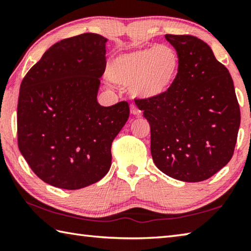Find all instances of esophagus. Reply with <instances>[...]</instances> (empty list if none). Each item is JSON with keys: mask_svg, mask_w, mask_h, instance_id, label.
Returning a JSON list of instances; mask_svg holds the SVG:
<instances>
[{"mask_svg": "<svg viewBox=\"0 0 251 251\" xmlns=\"http://www.w3.org/2000/svg\"><path fill=\"white\" fill-rule=\"evenodd\" d=\"M130 113L133 114V115H139V114H141V110H139L137 107H136V106L131 105L130 106Z\"/></svg>", "mask_w": 251, "mask_h": 251, "instance_id": "1", "label": "esophagus"}]
</instances>
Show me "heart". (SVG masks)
<instances>
[{
    "instance_id": "1",
    "label": "heart",
    "mask_w": 251,
    "mask_h": 251,
    "mask_svg": "<svg viewBox=\"0 0 251 251\" xmlns=\"http://www.w3.org/2000/svg\"><path fill=\"white\" fill-rule=\"evenodd\" d=\"M179 66L175 49L160 44L114 57L107 67V76L114 83L130 86L134 97L157 100L171 91Z\"/></svg>"
}]
</instances>
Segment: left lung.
Listing matches in <instances>:
<instances>
[{
  "instance_id": "left-lung-1",
  "label": "left lung",
  "mask_w": 251,
  "mask_h": 251,
  "mask_svg": "<svg viewBox=\"0 0 251 251\" xmlns=\"http://www.w3.org/2000/svg\"><path fill=\"white\" fill-rule=\"evenodd\" d=\"M179 56V73L166 95L135 100L151 125V151L167 176L206 180L235 151L240 109L226 66L209 45L192 35L166 34Z\"/></svg>"
}]
</instances>
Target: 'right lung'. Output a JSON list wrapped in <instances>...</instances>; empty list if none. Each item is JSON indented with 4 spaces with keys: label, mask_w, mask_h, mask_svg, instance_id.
Returning a JSON list of instances; mask_svg holds the SVG:
<instances>
[{
    "label": "right lung",
    "mask_w": 251,
    "mask_h": 251,
    "mask_svg": "<svg viewBox=\"0 0 251 251\" xmlns=\"http://www.w3.org/2000/svg\"><path fill=\"white\" fill-rule=\"evenodd\" d=\"M106 42L84 33L55 43L25 75L18 103V144L46 184L80 189L100 180L110 147L128 120L127 101H97L106 67Z\"/></svg>",
    "instance_id": "1"
}]
</instances>
